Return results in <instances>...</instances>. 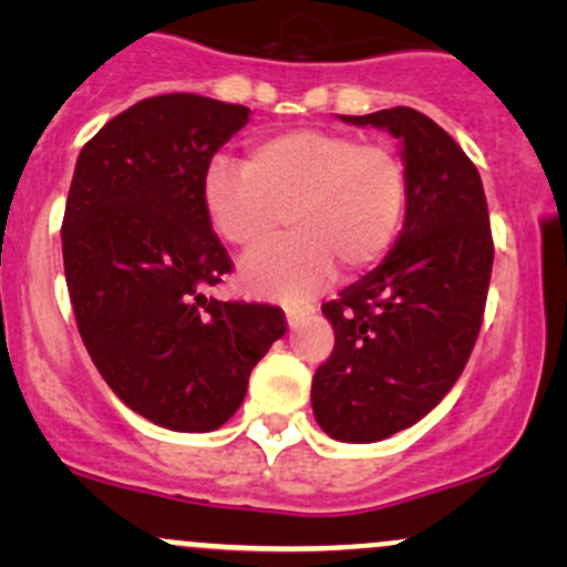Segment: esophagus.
Wrapping results in <instances>:
<instances>
[{
	"label": "esophagus",
	"mask_w": 567,
	"mask_h": 567,
	"mask_svg": "<svg viewBox=\"0 0 567 567\" xmlns=\"http://www.w3.org/2000/svg\"><path fill=\"white\" fill-rule=\"evenodd\" d=\"M309 306H288V309H285V317H288L290 328H296V324L303 320V315H309Z\"/></svg>",
	"instance_id": "esophagus-1"
}]
</instances>
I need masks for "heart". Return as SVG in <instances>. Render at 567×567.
<instances>
[{
  "label": "heart",
  "instance_id": "heart-1",
  "mask_svg": "<svg viewBox=\"0 0 567 567\" xmlns=\"http://www.w3.org/2000/svg\"><path fill=\"white\" fill-rule=\"evenodd\" d=\"M202 192L213 229L245 252L292 226L285 243L245 258L239 285L252 296L303 301L336 269L354 277L392 250L408 207V167L386 143L296 127L252 141L245 165L213 162Z\"/></svg>",
  "mask_w": 567,
  "mask_h": 567
}]
</instances>
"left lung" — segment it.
<instances>
[{"instance_id":"obj_1","label":"left lung","mask_w":567,"mask_h":567,"mask_svg":"<svg viewBox=\"0 0 567 567\" xmlns=\"http://www.w3.org/2000/svg\"><path fill=\"white\" fill-rule=\"evenodd\" d=\"M341 120L402 141L408 207L383 264L322 306L336 347L311 381V408L330 437L379 442L424 419L464 373L493 237L477 167L437 122L408 106Z\"/></svg>"}]
</instances>
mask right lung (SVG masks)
Wrapping results in <instances>:
<instances>
[{
  "label": "right lung",
  "instance_id": "1",
  "mask_svg": "<svg viewBox=\"0 0 567 567\" xmlns=\"http://www.w3.org/2000/svg\"><path fill=\"white\" fill-rule=\"evenodd\" d=\"M250 109L167 93L116 114L84 143L63 216L76 328L122 402L173 432H213L237 413L282 309L216 301L231 271L213 231L205 175Z\"/></svg>",
  "mask_w": 567,
  "mask_h": 567
}]
</instances>
